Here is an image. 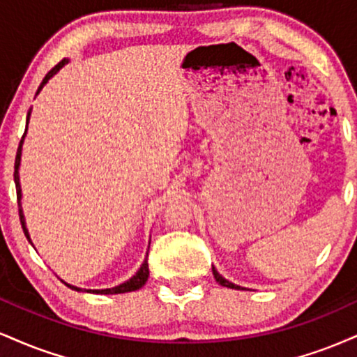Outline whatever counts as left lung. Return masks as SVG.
Here are the masks:
<instances>
[{
	"instance_id": "1",
	"label": "left lung",
	"mask_w": 357,
	"mask_h": 357,
	"mask_svg": "<svg viewBox=\"0 0 357 357\" xmlns=\"http://www.w3.org/2000/svg\"><path fill=\"white\" fill-rule=\"evenodd\" d=\"M213 274H214V279H216V281H218V282H220V284H221V286L231 287V289H241V286H236V284H233V282H229V281H227V279H225V278H222V276H221V274H220V273H218V271H216V269H214V268H213Z\"/></svg>"
}]
</instances>
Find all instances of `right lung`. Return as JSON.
<instances>
[{
    "instance_id": "right-lung-1",
    "label": "right lung",
    "mask_w": 357,
    "mask_h": 357,
    "mask_svg": "<svg viewBox=\"0 0 357 357\" xmlns=\"http://www.w3.org/2000/svg\"><path fill=\"white\" fill-rule=\"evenodd\" d=\"M68 63V59L64 58L59 61L56 66L51 70L48 75L45 76V79H43V83L40 84V88H38L36 94L41 91L43 86L48 83L50 78H53V76L58 73L64 64ZM28 121H29V113H28V118H26V130H28ZM24 135H26V131H24ZM24 135H23V139H24ZM23 139L20 141V146H18V153H16V160H15V184H16V196H18V208H20V220H21V226H23V231H24V236L28 238V241L31 243V239H29V233L26 229V222H24V216H23V209H21V186H20V174H18V169H20V161H21V148H23ZM148 276H149V268H148V256H146L144 263L141 264L139 271H137L135 276H132L130 281L123 282V284L116 286V287H109V289H81V287H76V286H71L68 284V282H64L68 287H71V289L75 291H86V293H96V294H121V293H131V291H136L139 289V287H143L146 284V281H148Z\"/></svg>"
}]
</instances>
